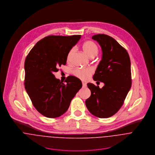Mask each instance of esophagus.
<instances>
[{
	"mask_svg": "<svg viewBox=\"0 0 155 155\" xmlns=\"http://www.w3.org/2000/svg\"><path fill=\"white\" fill-rule=\"evenodd\" d=\"M82 87L83 88H85L87 87V84L85 82H82Z\"/></svg>",
	"mask_w": 155,
	"mask_h": 155,
	"instance_id": "34e87169",
	"label": "esophagus"
}]
</instances>
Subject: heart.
<instances>
[{
  "label": "heart",
  "mask_w": 155,
  "mask_h": 155,
  "mask_svg": "<svg viewBox=\"0 0 155 155\" xmlns=\"http://www.w3.org/2000/svg\"><path fill=\"white\" fill-rule=\"evenodd\" d=\"M82 48L86 54L90 58L95 57L98 52V48L97 45L94 42L90 41L85 42L82 46ZM73 52L74 48L71 49L69 51L67 57V60L68 61L70 60V57ZM73 73L74 76L80 79L82 81H87L92 73V70L91 68H76L73 70Z\"/></svg>",
  "instance_id": "1"
}]
</instances>
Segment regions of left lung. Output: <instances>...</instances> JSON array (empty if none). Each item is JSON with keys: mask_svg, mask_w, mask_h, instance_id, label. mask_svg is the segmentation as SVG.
Masks as SVG:
<instances>
[{"mask_svg": "<svg viewBox=\"0 0 155 155\" xmlns=\"http://www.w3.org/2000/svg\"><path fill=\"white\" fill-rule=\"evenodd\" d=\"M92 39L98 42L102 50V59L93 79L103 82L104 85L100 88L93 84H87L91 94L85 104L93 115L107 118L120 109L131 89V61L127 50L110 36L98 34Z\"/></svg>", "mask_w": 155, "mask_h": 155, "instance_id": "left-lung-1", "label": "left lung"}]
</instances>
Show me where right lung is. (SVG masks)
Returning a JSON list of instances; mask_svg holds the SVG:
<instances>
[{
    "mask_svg": "<svg viewBox=\"0 0 155 155\" xmlns=\"http://www.w3.org/2000/svg\"><path fill=\"white\" fill-rule=\"evenodd\" d=\"M81 38L46 36L37 42L25 58V91L36 109L45 117L55 118L63 114L82 87L75 76H68L64 84L54 74L59 67L66 64L69 51Z\"/></svg>",
    "mask_w": 155,
    "mask_h": 155,
    "instance_id": "obj_1",
    "label": "right lung"
}]
</instances>
